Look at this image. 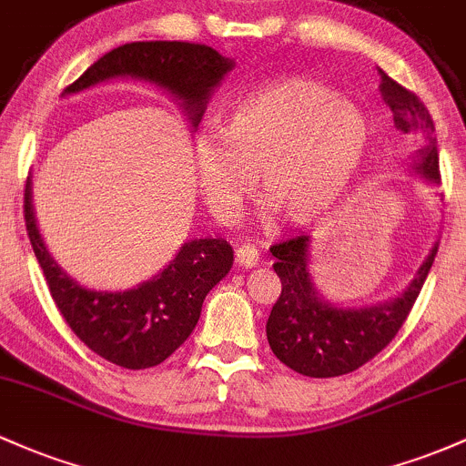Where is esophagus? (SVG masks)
I'll return each mask as SVG.
<instances>
[{
  "label": "esophagus",
  "mask_w": 466,
  "mask_h": 466,
  "mask_svg": "<svg viewBox=\"0 0 466 466\" xmlns=\"http://www.w3.org/2000/svg\"><path fill=\"white\" fill-rule=\"evenodd\" d=\"M237 263L241 265V268L249 269V268H257L260 263V257H258V249L254 248V245L249 243H243L241 248H237Z\"/></svg>",
  "instance_id": "34e87169"
}]
</instances>
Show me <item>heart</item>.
Instances as JSON below:
<instances>
[{
    "instance_id": "b5f03b06",
    "label": "heart",
    "mask_w": 466,
    "mask_h": 466,
    "mask_svg": "<svg viewBox=\"0 0 466 466\" xmlns=\"http://www.w3.org/2000/svg\"><path fill=\"white\" fill-rule=\"evenodd\" d=\"M370 121L336 90L305 76L260 86L234 106L221 137L194 146L198 187L218 221H234L257 190L263 209L291 225L327 217L356 181L367 150Z\"/></svg>"
}]
</instances>
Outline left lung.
I'll return each instance as SVG.
<instances>
[{
  "mask_svg": "<svg viewBox=\"0 0 466 466\" xmlns=\"http://www.w3.org/2000/svg\"><path fill=\"white\" fill-rule=\"evenodd\" d=\"M378 73L382 79L380 95L393 112V124L402 135H418L422 139L420 150H416L411 161L413 172L438 186L441 170L431 115L413 92L396 84L380 68ZM309 243L311 238L303 234L269 248L276 257L274 272L279 274L283 289L265 327L268 342L280 362L303 376L350 374L380 354L398 334L431 269L438 243L429 249L402 294L367 308H340L319 294L309 272Z\"/></svg>",
  "mask_w": 466,
  "mask_h": 466,
  "instance_id": "1",
  "label": "left lung"
}]
</instances>
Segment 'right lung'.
<instances>
[{"instance_id":"1","label":"right lung","mask_w":466,"mask_h":466,"mask_svg":"<svg viewBox=\"0 0 466 466\" xmlns=\"http://www.w3.org/2000/svg\"><path fill=\"white\" fill-rule=\"evenodd\" d=\"M232 68V59L203 44L135 42L106 53L64 95L116 76H135L175 96L197 130L214 90ZM24 214L35 257L66 323L95 354L126 370H147L175 354L197 327L209 289L234 263V249L225 238H194L181 245L161 272L137 288L90 289L70 279L46 248L35 218L30 178Z\"/></svg>"}]
</instances>
